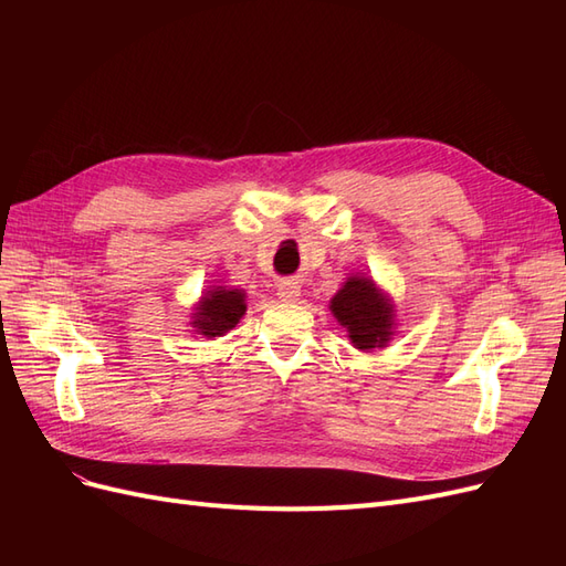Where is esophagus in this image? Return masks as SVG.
Returning <instances> with one entry per match:
<instances>
[{
  "label": "esophagus",
  "instance_id": "esophagus-1",
  "mask_svg": "<svg viewBox=\"0 0 566 566\" xmlns=\"http://www.w3.org/2000/svg\"><path fill=\"white\" fill-rule=\"evenodd\" d=\"M276 295L283 302H295V300H300V285L295 281H281Z\"/></svg>",
  "mask_w": 566,
  "mask_h": 566
}]
</instances>
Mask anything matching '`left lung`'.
Wrapping results in <instances>:
<instances>
[{
  "label": "left lung",
  "instance_id": "left-lung-1",
  "mask_svg": "<svg viewBox=\"0 0 566 566\" xmlns=\"http://www.w3.org/2000/svg\"><path fill=\"white\" fill-rule=\"evenodd\" d=\"M331 312L361 352L385 347L394 333V306L366 276H349L331 300Z\"/></svg>",
  "mask_w": 566,
  "mask_h": 566
}]
</instances>
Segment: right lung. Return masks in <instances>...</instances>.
I'll use <instances>...</instances> for the list:
<instances>
[{
	"instance_id": "obj_1",
	"label": "right lung",
	"mask_w": 566,
	"mask_h": 566,
	"mask_svg": "<svg viewBox=\"0 0 566 566\" xmlns=\"http://www.w3.org/2000/svg\"><path fill=\"white\" fill-rule=\"evenodd\" d=\"M245 293L238 287L212 285L200 297L193 314V328L202 337H221L235 328V323L245 314Z\"/></svg>"
}]
</instances>
